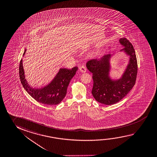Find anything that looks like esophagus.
Returning a JSON list of instances; mask_svg holds the SVG:
<instances>
[{"label": "esophagus", "mask_w": 157, "mask_h": 157, "mask_svg": "<svg viewBox=\"0 0 157 157\" xmlns=\"http://www.w3.org/2000/svg\"><path fill=\"white\" fill-rule=\"evenodd\" d=\"M80 71L82 73H85L86 71V69L84 66H82L79 67Z\"/></svg>", "instance_id": "esophagus-1"}]
</instances>
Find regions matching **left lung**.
Returning a JSON list of instances; mask_svg holds the SVG:
<instances>
[{
  "label": "left lung",
  "mask_w": 157,
  "mask_h": 157,
  "mask_svg": "<svg viewBox=\"0 0 157 157\" xmlns=\"http://www.w3.org/2000/svg\"><path fill=\"white\" fill-rule=\"evenodd\" d=\"M119 43L124 47L121 51L130 56L126 70L120 79L112 80L109 77L111 54L90 59L86 63L87 69L93 73V96L98 102L106 105L118 102L132 89L136 82L137 62L134 47L125 38L120 39Z\"/></svg>",
  "instance_id": "left-lung-1"
}]
</instances>
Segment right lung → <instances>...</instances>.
<instances>
[{"label":"right lung","instance_id":"1","mask_svg":"<svg viewBox=\"0 0 157 157\" xmlns=\"http://www.w3.org/2000/svg\"><path fill=\"white\" fill-rule=\"evenodd\" d=\"M25 52L26 50L23 55ZM78 69L77 67H73L70 70L60 68L50 83L39 89L33 88L28 84L25 78L22 59L20 63L19 75L24 89L34 100L44 105H56L59 104L66 96L70 81L75 75Z\"/></svg>","mask_w":157,"mask_h":157}]
</instances>
